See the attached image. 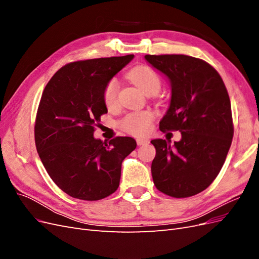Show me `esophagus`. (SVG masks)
<instances>
[{"mask_svg": "<svg viewBox=\"0 0 259 259\" xmlns=\"http://www.w3.org/2000/svg\"><path fill=\"white\" fill-rule=\"evenodd\" d=\"M136 142H137L138 146H144V145H147L149 143V140L148 139H137Z\"/></svg>", "mask_w": 259, "mask_h": 259, "instance_id": "esophagus-1", "label": "esophagus"}]
</instances>
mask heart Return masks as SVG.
Here are the masks:
<instances>
[{
	"label": "heart",
	"mask_w": 259,
	"mask_h": 259,
	"mask_svg": "<svg viewBox=\"0 0 259 259\" xmlns=\"http://www.w3.org/2000/svg\"><path fill=\"white\" fill-rule=\"evenodd\" d=\"M130 79L134 82L144 93H158L161 88V77L151 67L140 65L133 68L127 73ZM103 100L105 106L112 110L119 104V82L112 77L109 80L103 91ZM153 121L151 111H135L125 115L120 121V127L128 134L143 136L150 130Z\"/></svg>",
	"instance_id": "1"
}]
</instances>
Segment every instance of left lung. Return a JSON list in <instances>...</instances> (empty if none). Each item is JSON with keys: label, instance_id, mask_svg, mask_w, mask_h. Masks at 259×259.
I'll list each match as a JSON object with an SVG mask.
<instances>
[{"label": "left lung", "instance_id": "obj_1", "mask_svg": "<svg viewBox=\"0 0 259 259\" xmlns=\"http://www.w3.org/2000/svg\"><path fill=\"white\" fill-rule=\"evenodd\" d=\"M171 84V99L160 131L182 132L171 146L151 140L155 158L151 173L156 189L173 198L205 190L221 171L233 137L228 91L222 76L205 60L182 54L146 55Z\"/></svg>", "mask_w": 259, "mask_h": 259}]
</instances>
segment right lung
Returning a JSON list of instances; mask_svg holds the SVG:
<instances>
[{
  "label": "right lung",
  "mask_w": 259,
  "mask_h": 259,
  "mask_svg": "<svg viewBox=\"0 0 259 259\" xmlns=\"http://www.w3.org/2000/svg\"><path fill=\"white\" fill-rule=\"evenodd\" d=\"M133 57L69 62L43 91L34 124L36 150L53 182L74 199L97 201L115 192L122 162L137 146L132 137L104 143L93 136L108 112L104 88Z\"/></svg>",
  "instance_id": "add662e5"
}]
</instances>
